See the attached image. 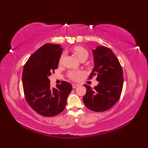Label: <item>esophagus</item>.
<instances>
[{
	"instance_id": "obj_1",
	"label": "esophagus",
	"mask_w": 148,
	"mask_h": 148,
	"mask_svg": "<svg viewBox=\"0 0 148 148\" xmlns=\"http://www.w3.org/2000/svg\"><path fill=\"white\" fill-rule=\"evenodd\" d=\"M72 88H73L74 89V88H76L77 87L79 86V84H72Z\"/></svg>"
}]
</instances>
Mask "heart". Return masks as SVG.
Segmentation results:
<instances>
[{"instance_id": "1", "label": "heart", "mask_w": 148, "mask_h": 148, "mask_svg": "<svg viewBox=\"0 0 148 148\" xmlns=\"http://www.w3.org/2000/svg\"><path fill=\"white\" fill-rule=\"evenodd\" d=\"M72 51L73 52L74 54L77 56V58L79 60V61L83 60H86L88 57V53L87 50L84 48L82 46H75L72 49ZM64 55H62L60 58L59 60V64H61L64 59ZM81 74V72L79 71H71L68 72V77L71 79L72 80L76 81L78 79Z\"/></svg>"}]
</instances>
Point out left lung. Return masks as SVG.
<instances>
[{"instance_id": "obj_1", "label": "left lung", "mask_w": 148, "mask_h": 148, "mask_svg": "<svg viewBox=\"0 0 148 148\" xmlns=\"http://www.w3.org/2000/svg\"><path fill=\"white\" fill-rule=\"evenodd\" d=\"M92 52L94 67L90 78L96 76L99 83L93 89L84 84L86 93L83 100L87 108L103 112L111 109L120 97L123 74L118 59L111 49L99 46Z\"/></svg>"}]
</instances>
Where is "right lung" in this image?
<instances>
[{"label": "right lung", "mask_w": 148, "mask_h": 148, "mask_svg": "<svg viewBox=\"0 0 148 148\" xmlns=\"http://www.w3.org/2000/svg\"><path fill=\"white\" fill-rule=\"evenodd\" d=\"M60 45L46 44L34 53L25 64L22 74L25 97L40 115L51 117L64 111L72 85L65 81L50 87L49 76L58 68L62 53Z\"/></svg>", "instance_id": "right-lung-1"}]
</instances>
